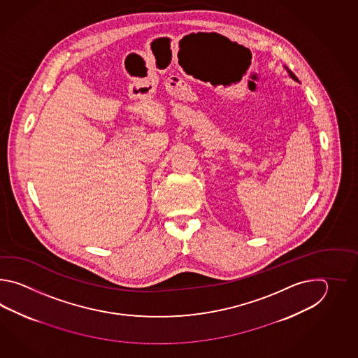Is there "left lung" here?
I'll use <instances>...</instances> for the list:
<instances>
[{
  "instance_id": "1",
  "label": "left lung",
  "mask_w": 358,
  "mask_h": 358,
  "mask_svg": "<svg viewBox=\"0 0 358 358\" xmlns=\"http://www.w3.org/2000/svg\"><path fill=\"white\" fill-rule=\"evenodd\" d=\"M289 74H290V76H292V78H293V79H294V80H297V82H298L297 76H294V74H293V73H292V71H289Z\"/></svg>"
}]
</instances>
